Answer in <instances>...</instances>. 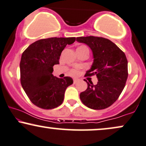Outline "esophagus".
<instances>
[{"mask_svg": "<svg viewBox=\"0 0 146 146\" xmlns=\"http://www.w3.org/2000/svg\"><path fill=\"white\" fill-rule=\"evenodd\" d=\"M78 82V79H74V80H73V83L74 84H76Z\"/></svg>", "mask_w": 146, "mask_h": 146, "instance_id": "obj_1", "label": "esophagus"}]
</instances>
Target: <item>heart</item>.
Here are the masks:
<instances>
[{"label":"heart","instance_id":"b5f03b06","mask_svg":"<svg viewBox=\"0 0 146 146\" xmlns=\"http://www.w3.org/2000/svg\"><path fill=\"white\" fill-rule=\"evenodd\" d=\"M71 73H72V74L74 75V74H75V73H76V71H74V70H73V71H72Z\"/></svg>","mask_w":146,"mask_h":146}]
</instances>
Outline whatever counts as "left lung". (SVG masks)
Masks as SVG:
<instances>
[{
    "label": "left lung",
    "mask_w": 146,
    "mask_h": 146,
    "mask_svg": "<svg viewBox=\"0 0 146 146\" xmlns=\"http://www.w3.org/2000/svg\"><path fill=\"white\" fill-rule=\"evenodd\" d=\"M76 41L85 43L92 50L94 60L86 75H96L98 79L96 85L86 80L88 88L80 93L81 101L92 110H103L111 106L120 95L128 78L125 54L108 38L80 36Z\"/></svg>",
    "instance_id": "left-lung-1"
}]
</instances>
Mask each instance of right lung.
I'll return each instance as SVG.
<instances>
[{
    "instance_id": "obj_1",
    "label": "right lung",
    "mask_w": 146,
    "mask_h": 146,
    "mask_svg": "<svg viewBox=\"0 0 146 146\" xmlns=\"http://www.w3.org/2000/svg\"><path fill=\"white\" fill-rule=\"evenodd\" d=\"M75 37L43 38L30 45L22 53L20 68L21 84L33 104L50 110L62 103L66 88L73 83L70 77L54 76L53 66L59 64L60 56Z\"/></svg>"
}]
</instances>
